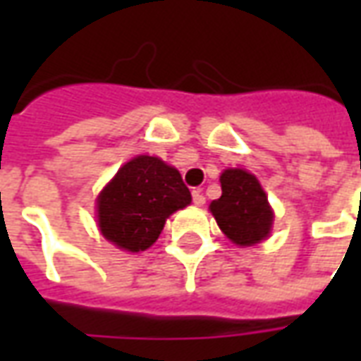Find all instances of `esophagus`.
Segmentation results:
<instances>
[{
	"instance_id": "34e87169",
	"label": "esophagus",
	"mask_w": 361,
	"mask_h": 361,
	"mask_svg": "<svg viewBox=\"0 0 361 361\" xmlns=\"http://www.w3.org/2000/svg\"><path fill=\"white\" fill-rule=\"evenodd\" d=\"M193 203H195L197 207H203L204 204V195L201 193V191H199V189H195V191H193Z\"/></svg>"
}]
</instances>
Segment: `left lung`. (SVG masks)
Segmentation results:
<instances>
[{"instance_id": "8db88e82", "label": "left lung", "mask_w": 361, "mask_h": 361, "mask_svg": "<svg viewBox=\"0 0 361 361\" xmlns=\"http://www.w3.org/2000/svg\"><path fill=\"white\" fill-rule=\"evenodd\" d=\"M220 185L222 195L209 209L224 235L240 247L263 242L271 234L274 212L257 178L242 168H228Z\"/></svg>"}]
</instances>
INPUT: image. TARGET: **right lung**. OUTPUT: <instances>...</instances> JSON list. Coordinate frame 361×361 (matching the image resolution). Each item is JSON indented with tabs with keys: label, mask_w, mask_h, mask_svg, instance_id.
Returning a JSON list of instances; mask_svg holds the SVG:
<instances>
[{
	"label": "right lung",
	"mask_w": 361,
	"mask_h": 361,
	"mask_svg": "<svg viewBox=\"0 0 361 361\" xmlns=\"http://www.w3.org/2000/svg\"><path fill=\"white\" fill-rule=\"evenodd\" d=\"M191 203L180 172L158 157L131 158L96 199L102 235L119 250H149L162 232L166 219Z\"/></svg>",
	"instance_id": "1"
}]
</instances>
